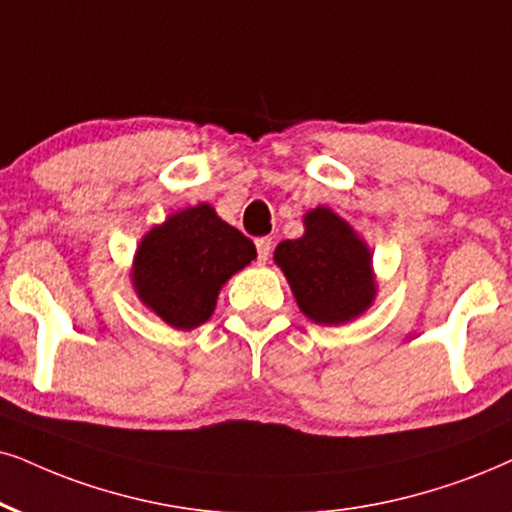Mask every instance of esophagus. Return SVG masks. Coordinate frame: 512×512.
Here are the masks:
<instances>
[{
  "label": "esophagus",
  "instance_id": "1",
  "mask_svg": "<svg viewBox=\"0 0 512 512\" xmlns=\"http://www.w3.org/2000/svg\"><path fill=\"white\" fill-rule=\"evenodd\" d=\"M255 245H257V257H260V262L264 264V262L269 260V255H271V238L269 236L257 238Z\"/></svg>",
  "mask_w": 512,
  "mask_h": 512
}]
</instances>
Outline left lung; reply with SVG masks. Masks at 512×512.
Wrapping results in <instances>:
<instances>
[{"mask_svg":"<svg viewBox=\"0 0 512 512\" xmlns=\"http://www.w3.org/2000/svg\"><path fill=\"white\" fill-rule=\"evenodd\" d=\"M274 262L300 312L319 326L359 319L378 295L371 248L326 205L304 215L300 238L276 245Z\"/></svg>","mask_w":512,"mask_h":512,"instance_id":"left-lung-1","label":"left lung"}]
</instances>
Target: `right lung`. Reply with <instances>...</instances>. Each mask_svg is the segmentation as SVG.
I'll use <instances>...</instances> for the list:
<instances>
[{
	"instance_id": "obj_1",
	"label": "right lung",
	"mask_w": 512,
	"mask_h": 512,
	"mask_svg": "<svg viewBox=\"0 0 512 512\" xmlns=\"http://www.w3.org/2000/svg\"><path fill=\"white\" fill-rule=\"evenodd\" d=\"M255 257L248 236L200 203L146 231L129 276L144 307L167 326L191 331L215 314L219 290Z\"/></svg>"
}]
</instances>
